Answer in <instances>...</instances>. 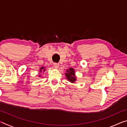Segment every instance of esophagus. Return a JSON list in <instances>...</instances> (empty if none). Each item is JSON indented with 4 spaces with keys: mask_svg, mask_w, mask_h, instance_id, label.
<instances>
[{
    "mask_svg": "<svg viewBox=\"0 0 127 127\" xmlns=\"http://www.w3.org/2000/svg\"><path fill=\"white\" fill-rule=\"evenodd\" d=\"M53 65L54 66L55 68H58V66H59V64L58 63H54L53 64Z\"/></svg>",
    "mask_w": 127,
    "mask_h": 127,
    "instance_id": "1",
    "label": "esophagus"
}]
</instances>
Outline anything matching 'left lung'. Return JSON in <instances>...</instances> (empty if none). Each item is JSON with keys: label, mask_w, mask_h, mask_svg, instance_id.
Segmentation results:
<instances>
[{"label": "left lung", "mask_w": 127, "mask_h": 127, "mask_svg": "<svg viewBox=\"0 0 127 127\" xmlns=\"http://www.w3.org/2000/svg\"><path fill=\"white\" fill-rule=\"evenodd\" d=\"M74 70L73 68H70L69 70H66V73H65V76L66 78L70 82L73 83L76 80V78L75 77Z\"/></svg>", "instance_id": "left-lung-1"}]
</instances>
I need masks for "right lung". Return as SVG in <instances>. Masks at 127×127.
Listing matches in <instances>:
<instances>
[{"instance_id": "add662e5", "label": "right lung", "mask_w": 127, "mask_h": 127, "mask_svg": "<svg viewBox=\"0 0 127 127\" xmlns=\"http://www.w3.org/2000/svg\"><path fill=\"white\" fill-rule=\"evenodd\" d=\"M40 72H42V71H45V68L44 67H41L40 68Z\"/></svg>"}]
</instances>
